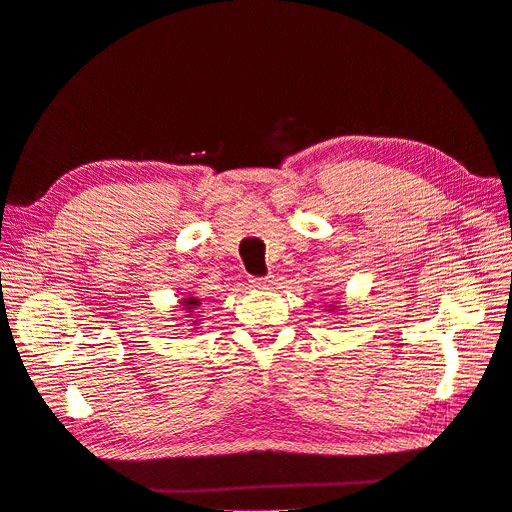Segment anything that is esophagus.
<instances>
[{
  "mask_svg": "<svg viewBox=\"0 0 512 512\" xmlns=\"http://www.w3.org/2000/svg\"><path fill=\"white\" fill-rule=\"evenodd\" d=\"M253 287L257 289H268L274 285V276H263V278H253Z\"/></svg>",
  "mask_w": 512,
  "mask_h": 512,
  "instance_id": "esophagus-1",
  "label": "esophagus"
}]
</instances>
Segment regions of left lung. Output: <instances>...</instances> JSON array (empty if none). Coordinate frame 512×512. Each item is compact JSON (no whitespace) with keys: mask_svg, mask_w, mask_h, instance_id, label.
I'll return each instance as SVG.
<instances>
[{"mask_svg":"<svg viewBox=\"0 0 512 512\" xmlns=\"http://www.w3.org/2000/svg\"><path fill=\"white\" fill-rule=\"evenodd\" d=\"M335 308H337V306H331V310H335Z\"/></svg>","mask_w":512,"mask_h":512,"instance_id":"8db88e82","label":"left lung"}]
</instances>
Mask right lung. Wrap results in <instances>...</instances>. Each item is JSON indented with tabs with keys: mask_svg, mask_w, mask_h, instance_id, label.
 I'll use <instances>...</instances> for the list:
<instances>
[{
	"mask_svg": "<svg viewBox=\"0 0 512 512\" xmlns=\"http://www.w3.org/2000/svg\"><path fill=\"white\" fill-rule=\"evenodd\" d=\"M179 304L183 306V310L187 312V318H194L192 314H194V310L198 308V306H202V301L198 299V297H183ZM194 323H198V320H194Z\"/></svg>",
	"mask_w": 512,
	"mask_h": 512,
	"instance_id": "1",
	"label": "right lung"
}]
</instances>
